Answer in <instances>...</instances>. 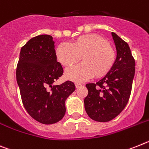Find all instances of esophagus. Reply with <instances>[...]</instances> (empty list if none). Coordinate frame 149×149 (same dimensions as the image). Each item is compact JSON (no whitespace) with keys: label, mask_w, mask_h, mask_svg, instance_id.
Wrapping results in <instances>:
<instances>
[{"label":"esophagus","mask_w":149,"mask_h":149,"mask_svg":"<svg viewBox=\"0 0 149 149\" xmlns=\"http://www.w3.org/2000/svg\"><path fill=\"white\" fill-rule=\"evenodd\" d=\"M75 85H76V88H79V87H81V86H82V84L76 82V83H75Z\"/></svg>","instance_id":"obj_1"}]
</instances>
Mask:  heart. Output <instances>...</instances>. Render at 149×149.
<instances>
[{"instance_id": "heart-1", "label": "heart", "mask_w": 149, "mask_h": 149, "mask_svg": "<svg viewBox=\"0 0 149 149\" xmlns=\"http://www.w3.org/2000/svg\"><path fill=\"white\" fill-rule=\"evenodd\" d=\"M57 59L64 67L82 63L67 69L65 76L74 82H83L91 78H102L109 73L116 61V52L108 41L97 33L79 37L71 44L63 42L56 51Z\"/></svg>"}]
</instances>
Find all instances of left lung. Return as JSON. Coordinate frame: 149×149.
<instances>
[{
    "mask_svg": "<svg viewBox=\"0 0 149 149\" xmlns=\"http://www.w3.org/2000/svg\"><path fill=\"white\" fill-rule=\"evenodd\" d=\"M116 45V64L96 84H86L88 91L84 100L88 116L96 121L107 122L115 118L126 107L135 74V61L128 44L112 32Z\"/></svg>",
    "mask_w": 149,
    "mask_h": 149,
    "instance_id": "1",
    "label": "left lung"
}]
</instances>
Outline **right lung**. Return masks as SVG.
I'll list each match as a JSON object with an SVG mask.
<instances>
[{
    "mask_svg": "<svg viewBox=\"0 0 149 149\" xmlns=\"http://www.w3.org/2000/svg\"><path fill=\"white\" fill-rule=\"evenodd\" d=\"M63 72L52 36L33 37L21 49L16 80L24 108L40 123L55 124L65 115V100L76 87L70 81L53 85Z\"/></svg>",
    "mask_w": 149,
    "mask_h": 149,
    "instance_id": "right-lung-1",
    "label": "right lung"
}]
</instances>
